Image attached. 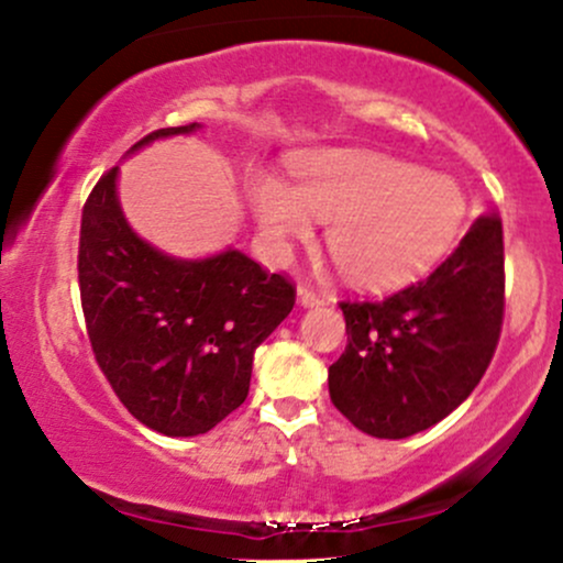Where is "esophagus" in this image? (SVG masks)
<instances>
[{"instance_id":"esophagus-1","label":"esophagus","mask_w":563,"mask_h":563,"mask_svg":"<svg viewBox=\"0 0 563 563\" xmlns=\"http://www.w3.org/2000/svg\"><path fill=\"white\" fill-rule=\"evenodd\" d=\"M296 301L301 303V307H320L322 303V296L318 294L314 288L309 286H299V290H296Z\"/></svg>"}]
</instances>
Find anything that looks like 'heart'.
<instances>
[{
  "label": "heart",
  "instance_id": "1",
  "mask_svg": "<svg viewBox=\"0 0 563 563\" xmlns=\"http://www.w3.org/2000/svg\"><path fill=\"white\" fill-rule=\"evenodd\" d=\"M294 187L256 174L249 206L264 241L286 254L307 241L314 219L346 280L384 290L429 269L455 241L466 214L461 185L371 151H312L290 161Z\"/></svg>",
  "mask_w": 563,
  "mask_h": 563
}]
</instances>
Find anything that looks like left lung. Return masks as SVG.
Instances as JSON below:
<instances>
[{"label":"left lung","instance_id":"obj_1","mask_svg":"<svg viewBox=\"0 0 563 563\" xmlns=\"http://www.w3.org/2000/svg\"><path fill=\"white\" fill-rule=\"evenodd\" d=\"M503 224L479 217L429 277L384 301H341L346 349L328 367L331 402L365 434L405 439L476 389L506 307Z\"/></svg>","mask_w":563,"mask_h":563}]
</instances>
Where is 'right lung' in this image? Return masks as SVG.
I'll list each match as a JSON object with an SVG mask.
<instances>
[{
  "mask_svg": "<svg viewBox=\"0 0 563 563\" xmlns=\"http://www.w3.org/2000/svg\"><path fill=\"white\" fill-rule=\"evenodd\" d=\"M200 124L142 137L132 153ZM79 288L87 333L115 397L166 437H198L249 397L256 346L288 318L296 290L238 249L177 260L129 228L119 166L81 211Z\"/></svg>",
  "mask_w": 563,
  "mask_h": 563,
  "instance_id": "add662e5",
  "label": "right lung"
}]
</instances>
